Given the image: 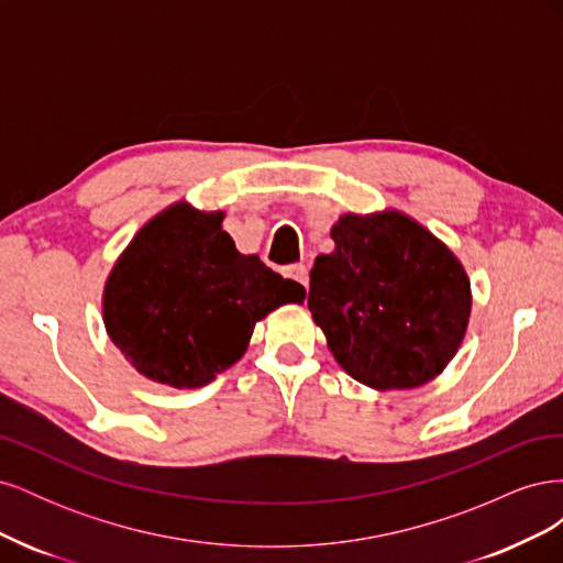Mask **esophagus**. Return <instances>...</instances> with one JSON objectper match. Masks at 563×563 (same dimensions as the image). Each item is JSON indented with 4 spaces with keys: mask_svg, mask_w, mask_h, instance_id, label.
<instances>
[{
    "mask_svg": "<svg viewBox=\"0 0 563 563\" xmlns=\"http://www.w3.org/2000/svg\"><path fill=\"white\" fill-rule=\"evenodd\" d=\"M284 277H286V279H291V282H296V284H300V286H305V288H308V282H310V277H308V267L300 265V263L284 267Z\"/></svg>",
    "mask_w": 563,
    "mask_h": 563,
    "instance_id": "esophagus-1",
    "label": "esophagus"
}]
</instances>
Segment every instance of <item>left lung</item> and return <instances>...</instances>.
<instances>
[{"mask_svg":"<svg viewBox=\"0 0 563 563\" xmlns=\"http://www.w3.org/2000/svg\"><path fill=\"white\" fill-rule=\"evenodd\" d=\"M317 255L308 308L335 362L376 389L439 376L465 335L470 282L455 255L416 220L347 213Z\"/></svg>","mask_w":563,"mask_h":563,"instance_id":"obj_1","label":"left lung"}]
</instances>
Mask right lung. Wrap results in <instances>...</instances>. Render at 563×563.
<instances>
[{"mask_svg": "<svg viewBox=\"0 0 563 563\" xmlns=\"http://www.w3.org/2000/svg\"><path fill=\"white\" fill-rule=\"evenodd\" d=\"M223 213L174 203L135 234L103 296L112 343L145 378L201 387L244 354L255 321L305 288L242 255Z\"/></svg>", "mask_w": 563, "mask_h": 563, "instance_id": "add662e5", "label": "right lung"}]
</instances>
